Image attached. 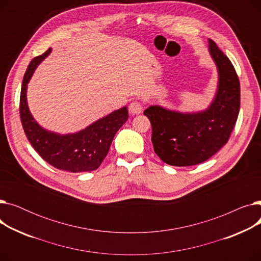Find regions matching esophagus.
Instances as JSON below:
<instances>
[{"mask_svg":"<svg viewBox=\"0 0 261 261\" xmlns=\"http://www.w3.org/2000/svg\"><path fill=\"white\" fill-rule=\"evenodd\" d=\"M129 111L131 114H140L143 111V105L140 101H132L129 106Z\"/></svg>","mask_w":261,"mask_h":261,"instance_id":"1","label":"esophagus"}]
</instances>
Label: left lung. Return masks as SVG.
Listing matches in <instances>:
<instances>
[{"label": "left lung", "mask_w": 261, "mask_h": 261, "mask_svg": "<svg viewBox=\"0 0 261 261\" xmlns=\"http://www.w3.org/2000/svg\"><path fill=\"white\" fill-rule=\"evenodd\" d=\"M208 50L218 71V88L207 109L181 113L150 106L144 114L152 127L154 152L172 166H193L207 161L228 141L240 108V84L234 66L208 40Z\"/></svg>", "instance_id": "left-lung-1"}]
</instances>
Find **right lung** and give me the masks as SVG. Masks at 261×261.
Segmentation results:
<instances>
[{"instance_id":"right-lung-1","label":"right lung","mask_w":261,"mask_h":261,"mask_svg":"<svg viewBox=\"0 0 261 261\" xmlns=\"http://www.w3.org/2000/svg\"><path fill=\"white\" fill-rule=\"evenodd\" d=\"M32 60L25 72L21 96L20 116L24 132L39 155L51 166L70 172H86L97 169L107 156L115 133L129 117L127 107L116 110L76 133L60 134L41 127L33 117L27 105V84L37 66L50 54Z\"/></svg>"}]
</instances>
